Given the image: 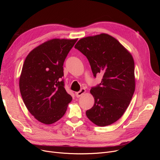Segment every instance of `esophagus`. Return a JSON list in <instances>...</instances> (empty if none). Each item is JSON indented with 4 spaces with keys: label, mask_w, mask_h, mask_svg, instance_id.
<instances>
[{
    "label": "esophagus",
    "mask_w": 160,
    "mask_h": 160,
    "mask_svg": "<svg viewBox=\"0 0 160 160\" xmlns=\"http://www.w3.org/2000/svg\"><path fill=\"white\" fill-rule=\"evenodd\" d=\"M86 89H81L80 91H78V92H76V96H77V97L79 98L82 95H83V94H84L86 93Z\"/></svg>",
    "instance_id": "obj_1"
}]
</instances>
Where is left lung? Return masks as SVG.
<instances>
[{"instance_id": "8db88e82", "label": "left lung", "mask_w": 160, "mask_h": 160, "mask_svg": "<svg viewBox=\"0 0 160 160\" xmlns=\"http://www.w3.org/2000/svg\"><path fill=\"white\" fill-rule=\"evenodd\" d=\"M74 48L86 56L93 76L101 73V83L90 93L95 104L88 118L99 127L110 125L122 116L135 91L134 61L128 50L107 33L80 39Z\"/></svg>"}]
</instances>
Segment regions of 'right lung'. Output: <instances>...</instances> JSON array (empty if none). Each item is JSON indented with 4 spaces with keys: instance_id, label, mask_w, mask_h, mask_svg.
I'll return each instance as SVG.
<instances>
[{
    "instance_id": "obj_1",
    "label": "right lung",
    "mask_w": 160,
    "mask_h": 160,
    "mask_svg": "<svg viewBox=\"0 0 160 160\" xmlns=\"http://www.w3.org/2000/svg\"><path fill=\"white\" fill-rule=\"evenodd\" d=\"M78 39H52L44 42L28 54L19 78L23 102L39 122L51 124L66 112L72 97L67 93L63 63Z\"/></svg>"
}]
</instances>
